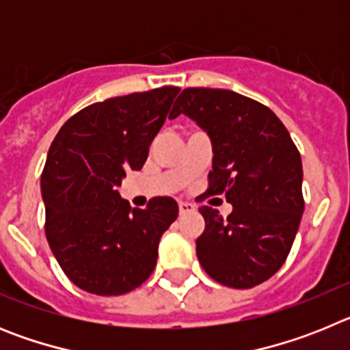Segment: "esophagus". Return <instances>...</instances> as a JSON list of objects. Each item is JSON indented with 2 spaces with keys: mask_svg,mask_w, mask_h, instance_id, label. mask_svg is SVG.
<instances>
[{
  "mask_svg": "<svg viewBox=\"0 0 350 350\" xmlns=\"http://www.w3.org/2000/svg\"><path fill=\"white\" fill-rule=\"evenodd\" d=\"M178 212H180V215H185V213L194 212V205H191V203L180 202V203H178Z\"/></svg>",
  "mask_w": 350,
  "mask_h": 350,
  "instance_id": "obj_1",
  "label": "esophagus"
}]
</instances>
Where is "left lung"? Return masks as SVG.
<instances>
[{"instance_id": "left-lung-1", "label": "left lung", "mask_w": 350, "mask_h": 350, "mask_svg": "<svg viewBox=\"0 0 350 350\" xmlns=\"http://www.w3.org/2000/svg\"><path fill=\"white\" fill-rule=\"evenodd\" d=\"M180 113L212 140L205 198L222 194L233 205L228 217L200 208L205 231L196 240L198 259L222 286H259L286 262L301 221L299 150L270 108L228 89H184L170 116Z\"/></svg>"}]
</instances>
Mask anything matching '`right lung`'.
I'll use <instances>...</instances> for the list:
<instances>
[{"label": "right lung", "instance_id": "add662e5", "mask_svg": "<svg viewBox=\"0 0 350 350\" xmlns=\"http://www.w3.org/2000/svg\"><path fill=\"white\" fill-rule=\"evenodd\" d=\"M178 91L165 85L89 105L64 122L49 148L42 172L45 237L80 289L126 295L156 268L177 202L156 196L147 208H131L117 187L126 172L142 170Z\"/></svg>", "mask_w": 350, "mask_h": 350}]
</instances>
